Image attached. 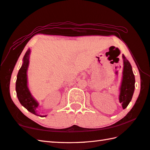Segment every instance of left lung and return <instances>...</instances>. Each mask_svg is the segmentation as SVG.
<instances>
[{
	"label": "left lung",
	"mask_w": 150,
	"mask_h": 150,
	"mask_svg": "<svg viewBox=\"0 0 150 150\" xmlns=\"http://www.w3.org/2000/svg\"><path fill=\"white\" fill-rule=\"evenodd\" d=\"M122 57L124 59V69H123L122 84L120 88L119 100L123 108L125 109L128 106L133 97L135 79H134V75L129 62L126 59L124 54Z\"/></svg>",
	"instance_id": "8db88e82"
}]
</instances>
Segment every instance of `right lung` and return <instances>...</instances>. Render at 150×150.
<instances>
[{
	"label": "right lung",
	"instance_id": "add662e5",
	"mask_svg": "<svg viewBox=\"0 0 150 150\" xmlns=\"http://www.w3.org/2000/svg\"><path fill=\"white\" fill-rule=\"evenodd\" d=\"M30 50L28 49L23 57V65L19 70L18 74L17 76V81L16 84V90L17 92V98H18L20 103L23 107L26 108L29 112L39 116L37 113L36 108H38V103L36 101L30 93L27 85V72L28 64H29V56H30ZM45 116H41V117H45Z\"/></svg>",
	"mask_w": 150,
	"mask_h": 150
}]
</instances>
